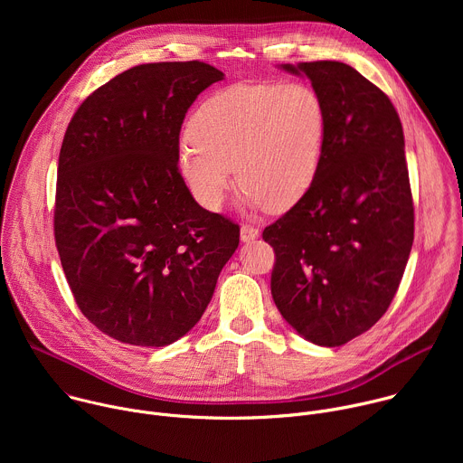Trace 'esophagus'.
Returning a JSON list of instances; mask_svg holds the SVG:
<instances>
[{
  "label": "esophagus",
  "instance_id": "1",
  "mask_svg": "<svg viewBox=\"0 0 463 463\" xmlns=\"http://www.w3.org/2000/svg\"><path fill=\"white\" fill-rule=\"evenodd\" d=\"M258 236H260V231H258L256 227H252V225H241V229H240V238H241L243 243L252 241V240H256Z\"/></svg>",
  "mask_w": 463,
  "mask_h": 463
}]
</instances>
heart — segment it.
I'll return each instance as SVG.
<instances>
[{
	"label": "heart",
	"mask_w": 463,
	"mask_h": 463,
	"mask_svg": "<svg viewBox=\"0 0 463 463\" xmlns=\"http://www.w3.org/2000/svg\"><path fill=\"white\" fill-rule=\"evenodd\" d=\"M326 122V104L306 82L229 86L192 115L179 172L209 211L223 205L236 168L249 205L284 213L317 177Z\"/></svg>",
	"instance_id": "b5f03b06"
}]
</instances>
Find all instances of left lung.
Wrapping results in <instances>:
<instances>
[{
  "label": "left lung",
  "mask_w": 463,
  "mask_h": 463,
  "mask_svg": "<svg viewBox=\"0 0 463 463\" xmlns=\"http://www.w3.org/2000/svg\"><path fill=\"white\" fill-rule=\"evenodd\" d=\"M280 68L311 80L327 122L311 188L261 234L277 256L271 295L298 335L343 346L384 315L412 249L403 126L390 99L348 63Z\"/></svg>",
  "instance_id": "left-lung-1"
}]
</instances>
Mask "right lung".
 I'll return each instance as SVG.
<instances>
[{"instance_id": "right-lung-1", "label": "right lung", "mask_w": 463, "mask_h": 463, "mask_svg": "<svg viewBox=\"0 0 463 463\" xmlns=\"http://www.w3.org/2000/svg\"><path fill=\"white\" fill-rule=\"evenodd\" d=\"M205 61L136 65L73 115L58 157L54 240L84 317L108 337L166 346L207 309L240 227L197 205L179 174V131Z\"/></svg>"}]
</instances>
